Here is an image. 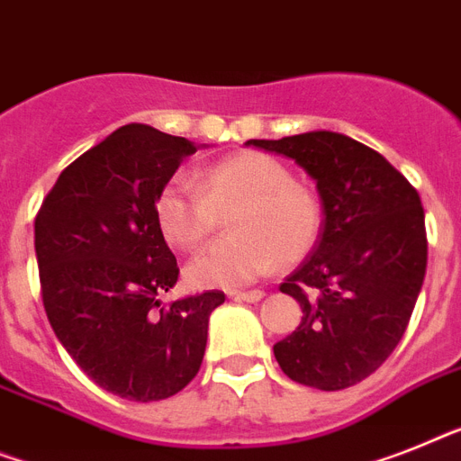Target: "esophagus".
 I'll use <instances>...</instances> for the list:
<instances>
[{"label":"esophagus","mask_w":461,"mask_h":461,"mask_svg":"<svg viewBox=\"0 0 461 461\" xmlns=\"http://www.w3.org/2000/svg\"><path fill=\"white\" fill-rule=\"evenodd\" d=\"M235 302H247V303H257L264 299V292L261 290H252V292H230Z\"/></svg>","instance_id":"obj_1"}]
</instances>
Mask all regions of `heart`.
Here are the masks:
<instances>
[{
  "label": "heart",
  "instance_id": "b5f03b06",
  "mask_svg": "<svg viewBox=\"0 0 461 461\" xmlns=\"http://www.w3.org/2000/svg\"><path fill=\"white\" fill-rule=\"evenodd\" d=\"M228 216L230 235L197 254L185 268L200 290H233L302 261L318 242L321 203L292 181L290 169L264 153H238L195 178H174L159 190L155 219L171 245L195 249Z\"/></svg>",
  "mask_w": 461,
  "mask_h": 461
}]
</instances>
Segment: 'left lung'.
Returning a JSON list of instances; mask_svg holds the SVG:
<instances>
[{"mask_svg":"<svg viewBox=\"0 0 461 461\" xmlns=\"http://www.w3.org/2000/svg\"><path fill=\"white\" fill-rule=\"evenodd\" d=\"M247 146L292 158L315 181L322 233L280 290L303 318L273 346L292 382L348 389L389 358L405 334L427 273V228L417 190L382 155L334 131Z\"/></svg>","mask_w":461,"mask_h":461,"instance_id":"left-lung-1","label":"left lung"}]
</instances>
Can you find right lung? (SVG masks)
I'll return each instance as SVG.
<instances>
[{
    "instance_id": "right-lung-1",
    "label": "right lung",
    "mask_w": 461,
    "mask_h": 461,
    "mask_svg": "<svg viewBox=\"0 0 461 461\" xmlns=\"http://www.w3.org/2000/svg\"><path fill=\"white\" fill-rule=\"evenodd\" d=\"M181 136L127 124L60 171L34 219L41 302L72 360L110 393L162 401L188 386L219 290L159 308L178 280L155 200L184 158Z\"/></svg>"
}]
</instances>
